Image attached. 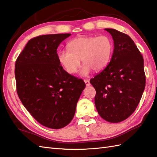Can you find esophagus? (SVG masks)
Returning <instances> with one entry per match:
<instances>
[{
    "instance_id": "34e87169",
    "label": "esophagus",
    "mask_w": 157,
    "mask_h": 157,
    "mask_svg": "<svg viewBox=\"0 0 157 157\" xmlns=\"http://www.w3.org/2000/svg\"><path fill=\"white\" fill-rule=\"evenodd\" d=\"M84 82H85L86 86H90V83L89 80H88V79H84Z\"/></svg>"
}]
</instances>
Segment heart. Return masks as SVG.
I'll list each match as a JSON object with an SVG mask.
<instances>
[{
  "mask_svg": "<svg viewBox=\"0 0 157 157\" xmlns=\"http://www.w3.org/2000/svg\"><path fill=\"white\" fill-rule=\"evenodd\" d=\"M69 50H61L58 52V61L65 71L73 74L78 71L81 63L80 74L87 76L92 70L101 72L111 61L113 44L111 38L106 35L96 36H81L70 41Z\"/></svg>",
  "mask_w": 157,
  "mask_h": 157,
  "instance_id": "heart-1",
  "label": "heart"
}]
</instances>
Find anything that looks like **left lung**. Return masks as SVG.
Masks as SVG:
<instances>
[{
	"instance_id": "1",
	"label": "left lung",
	"mask_w": 157,
	"mask_h": 157,
	"mask_svg": "<svg viewBox=\"0 0 157 157\" xmlns=\"http://www.w3.org/2000/svg\"><path fill=\"white\" fill-rule=\"evenodd\" d=\"M105 30L114 42L112 57L90 82L96 90L94 102L100 116L106 121L119 123L134 112L142 98L146 84L144 59L128 35L115 29Z\"/></svg>"
}]
</instances>
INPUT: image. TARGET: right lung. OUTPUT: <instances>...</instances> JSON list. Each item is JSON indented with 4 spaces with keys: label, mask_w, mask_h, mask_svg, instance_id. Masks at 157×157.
<instances>
[{
    "label": "right lung",
    "mask_w": 157,
    "mask_h": 157,
    "mask_svg": "<svg viewBox=\"0 0 157 157\" xmlns=\"http://www.w3.org/2000/svg\"><path fill=\"white\" fill-rule=\"evenodd\" d=\"M71 34L31 39L16 60L17 92L34 118L47 128L61 129L74 117L86 84L65 71L58 61L59 45Z\"/></svg>",
    "instance_id": "right-lung-1"
}]
</instances>
